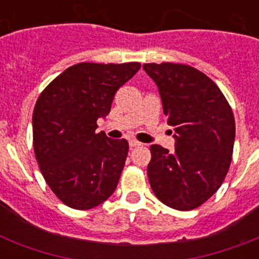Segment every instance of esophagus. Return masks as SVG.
Masks as SVG:
<instances>
[{
    "mask_svg": "<svg viewBox=\"0 0 259 259\" xmlns=\"http://www.w3.org/2000/svg\"><path fill=\"white\" fill-rule=\"evenodd\" d=\"M129 145H130V148H136V146L141 145V142H138L137 140H130Z\"/></svg>",
    "mask_w": 259,
    "mask_h": 259,
    "instance_id": "34e87169",
    "label": "esophagus"
}]
</instances>
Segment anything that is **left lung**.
Returning a JSON list of instances; mask_svg holds the SVG:
<instances>
[{
    "label": "left lung",
    "instance_id": "8db88e82",
    "mask_svg": "<svg viewBox=\"0 0 259 259\" xmlns=\"http://www.w3.org/2000/svg\"><path fill=\"white\" fill-rule=\"evenodd\" d=\"M157 84L175 152L150 146L148 179L160 201L189 211L208 200L229 172L235 140L233 110L221 89L196 68L176 63H146Z\"/></svg>",
    "mask_w": 259,
    "mask_h": 259
}]
</instances>
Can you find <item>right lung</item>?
I'll return each mask as SVG.
<instances>
[{
  "label": "right lung",
  "mask_w": 259,
  "mask_h": 259,
  "mask_svg": "<svg viewBox=\"0 0 259 259\" xmlns=\"http://www.w3.org/2000/svg\"><path fill=\"white\" fill-rule=\"evenodd\" d=\"M140 67L79 63L56 76L34 105V156L52 192L71 208H94L117 188L129 144L97 133V121Z\"/></svg>",
  "instance_id": "right-lung-1"
}]
</instances>
